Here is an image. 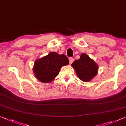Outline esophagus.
<instances>
[{"mask_svg":"<svg viewBox=\"0 0 126 126\" xmlns=\"http://www.w3.org/2000/svg\"><path fill=\"white\" fill-rule=\"evenodd\" d=\"M69 64H71L73 62L74 59H73V58H69Z\"/></svg>","mask_w":126,"mask_h":126,"instance_id":"34e87169","label":"esophagus"}]
</instances>
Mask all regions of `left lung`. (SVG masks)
<instances>
[{"label": "left lung", "instance_id": "1", "mask_svg": "<svg viewBox=\"0 0 126 126\" xmlns=\"http://www.w3.org/2000/svg\"><path fill=\"white\" fill-rule=\"evenodd\" d=\"M71 65L78 78L85 82H90L96 76L98 71L97 64L84 53L80 55L79 59L74 61Z\"/></svg>", "mask_w": 126, "mask_h": 126}]
</instances>
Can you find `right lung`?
I'll use <instances>...</instances> for the list:
<instances>
[{
  "label": "right lung",
  "mask_w": 126,
  "mask_h": 126,
  "mask_svg": "<svg viewBox=\"0 0 126 126\" xmlns=\"http://www.w3.org/2000/svg\"><path fill=\"white\" fill-rule=\"evenodd\" d=\"M69 60L64 54L55 52L35 60L33 68L37 79L43 83H50L58 75L62 67L69 64Z\"/></svg>",
  "instance_id": "1"
}]
</instances>
